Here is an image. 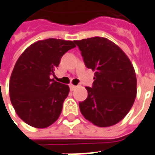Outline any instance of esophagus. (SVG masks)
I'll return each mask as SVG.
<instances>
[{
	"mask_svg": "<svg viewBox=\"0 0 155 155\" xmlns=\"http://www.w3.org/2000/svg\"><path fill=\"white\" fill-rule=\"evenodd\" d=\"M76 87H77V86H76V85H70V91H74V90H75V89H76Z\"/></svg>",
	"mask_w": 155,
	"mask_h": 155,
	"instance_id": "1",
	"label": "esophagus"
}]
</instances>
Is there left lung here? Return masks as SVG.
Returning a JSON list of instances; mask_svg holds the SVG:
<instances>
[{
  "label": "left lung",
  "instance_id": "8db88e82",
  "mask_svg": "<svg viewBox=\"0 0 155 155\" xmlns=\"http://www.w3.org/2000/svg\"><path fill=\"white\" fill-rule=\"evenodd\" d=\"M85 66L95 71L88 96L80 102L82 115L101 127L115 125L130 111L137 95L134 66L125 53L106 38L75 40Z\"/></svg>",
  "mask_w": 155,
  "mask_h": 155
}]
</instances>
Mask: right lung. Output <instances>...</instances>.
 Listing matches in <instances>:
<instances>
[{
	"label": "right lung",
	"instance_id": "1",
	"mask_svg": "<svg viewBox=\"0 0 155 155\" xmlns=\"http://www.w3.org/2000/svg\"><path fill=\"white\" fill-rule=\"evenodd\" d=\"M74 48L72 41L39 40L18 58L10 79V99L27 124L45 128L59 118L70 88L51 75H54L63 55Z\"/></svg>",
	"mask_w": 155,
	"mask_h": 155
}]
</instances>
